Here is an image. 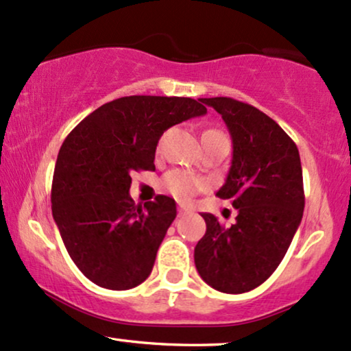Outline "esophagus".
Wrapping results in <instances>:
<instances>
[{
	"label": "esophagus",
	"instance_id": "1",
	"mask_svg": "<svg viewBox=\"0 0 351 351\" xmlns=\"http://www.w3.org/2000/svg\"><path fill=\"white\" fill-rule=\"evenodd\" d=\"M177 213H179V216H184L185 213H189V210L185 208V206L180 205V206H179V210H177Z\"/></svg>",
	"mask_w": 351,
	"mask_h": 351
}]
</instances>
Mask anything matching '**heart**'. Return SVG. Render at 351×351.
<instances>
[{
  "label": "heart",
  "instance_id": "1",
  "mask_svg": "<svg viewBox=\"0 0 351 351\" xmlns=\"http://www.w3.org/2000/svg\"><path fill=\"white\" fill-rule=\"evenodd\" d=\"M205 133H219L215 130H208ZM164 187L172 193L179 200H190L198 190L205 187V180L198 179V177L189 174L185 171H172L169 172L164 179Z\"/></svg>",
  "mask_w": 351,
  "mask_h": 351
}]
</instances>
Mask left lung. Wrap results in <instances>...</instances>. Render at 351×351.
I'll return each instance as SVG.
<instances>
[{
	"label": "left lung",
	"instance_id": "left-lung-1",
	"mask_svg": "<svg viewBox=\"0 0 351 351\" xmlns=\"http://www.w3.org/2000/svg\"><path fill=\"white\" fill-rule=\"evenodd\" d=\"M223 117L232 140V161L216 197L231 200L236 223L203 213L205 236L195 267L218 291L241 295L261 287L283 261L304 211L300 151L275 120L231 97L200 99Z\"/></svg>",
	"mask_w": 351,
	"mask_h": 351
}]
</instances>
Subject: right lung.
Instances as JSON below:
<instances>
[{
    "label": "right lung",
    "mask_w": 351,
    "mask_h": 351,
    "mask_svg": "<svg viewBox=\"0 0 351 351\" xmlns=\"http://www.w3.org/2000/svg\"><path fill=\"white\" fill-rule=\"evenodd\" d=\"M206 114L198 99L128 96L104 104L73 128L60 148L51 213L71 261L107 289L135 288L148 278L174 221V198L135 205L132 172L154 171L167 128Z\"/></svg>",
    "instance_id": "add662e5"
}]
</instances>
